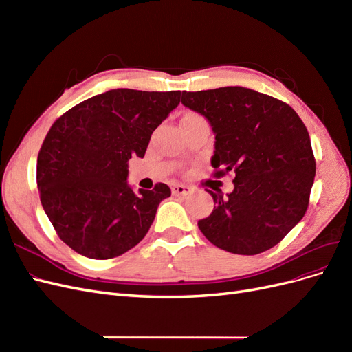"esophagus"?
<instances>
[{
    "label": "esophagus",
    "instance_id": "obj_1",
    "mask_svg": "<svg viewBox=\"0 0 352 352\" xmlns=\"http://www.w3.org/2000/svg\"><path fill=\"white\" fill-rule=\"evenodd\" d=\"M192 192V188L188 186V185H180V184H176L172 186V194L173 195H188Z\"/></svg>",
    "mask_w": 352,
    "mask_h": 352
}]
</instances>
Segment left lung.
<instances>
[{
    "mask_svg": "<svg viewBox=\"0 0 352 352\" xmlns=\"http://www.w3.org/2000/svg\"><path fill=\"white\" fill-rule=\"evenodd\" d=\"M182 104L204 116L216 135L214 176L235 173L228 197L207 189L216 207L198 221L199 230L233 254L273 248L304 217L316 176L300 116L286 102L242 87L185 91Z\"/></svg>",
    "mask_w": 352,
    "mask_h": 352,
    "instance_id": "8db88e82",
    "label": "left lung"
}]
</instances>
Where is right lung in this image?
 <instances>
[{
    "label": "right lung",
    "instance_id": "obj_1",
    "mask_svg": "<svg viewBox=\"0 0 352 352\" xmlns=\"http://www.w3.org/2000/svg\"><path fill=\"white\" fill-rule=\"evenodd\" d=\"M180 91L111 89L66 111L38 154L41 204L58 238L94 260L119 257L150 230L166 184L140 192L127 162L144 157L153 132L180 102Z\"/></svg>",
    "mask_w": 352,
    "mask_h": 352
}]
</instances>
